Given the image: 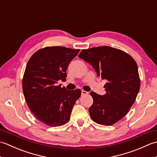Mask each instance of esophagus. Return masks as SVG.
<instances>
[{"mask_svg": "<svg viewBox=\"0 0 157 157\" xmlns=\"http://www.w3.org/2000/svg\"><path fill=\"white\" fill-rule=\"evenodd\" d=\"M88 94V92H86L85 90H82V95H86Z\"/></svg>", "mask_w": 157, "mask_h": 157, "instance_id": "1", "label": "esophagus"}]
</instances>
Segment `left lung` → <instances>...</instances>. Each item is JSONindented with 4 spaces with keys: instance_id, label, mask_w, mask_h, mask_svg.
<instances>
[{
    "instance_id": "8db88e82",
    "label": "left lung",
    "mask_w": 157,
    "mask_h": 157,
    "mask_svg": "<svg viewBox=\"0 0 157 157\" xmlns=\"http://www.w3.org/2000/svg\"><path fill=\"white\" fill-rule=\"evenodd\" d=\"M78 57L106 81L105 94L90 93L94 101L89 109L91 118L98 124H114L128 113L137 97L140 88L137 64L126 52L107 46L82 50Z\"/></svg>"
}]
</instances>
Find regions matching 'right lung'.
Masks as SVG:
<instances>
[{"label": "right lung", "mask_w": 157, "mask_h": 157, "mask_svg": "<svg viewBox=\"0 0 157 157\" xmlns=\"http://www.w3.org/2000/svg\"><path fill=\"white\" fill-rule=\"evenodd\" d=\"M79 51L63 46L46 47L36 52L26 65L22 82L25 101L35 117L48 126L67 122L80 97L79 89L69 90L57 84L65 79L69 63Z\"/></svg>", "instance_id": "1"}]
</instances>
